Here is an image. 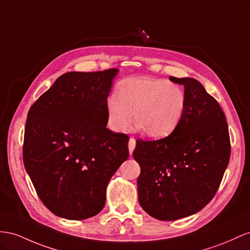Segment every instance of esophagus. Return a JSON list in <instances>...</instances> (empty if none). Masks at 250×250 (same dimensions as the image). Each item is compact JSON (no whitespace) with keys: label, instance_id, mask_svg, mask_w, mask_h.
<instances>
[{"label":"esophagus","instance_id":"1","mask_svg":"<svg viewBox=\"0 0 250 250\" xmlns=\"http://www.w3.org/2000/svg\"><path fill=\"white\" fill-rule=\"evenodd\" d=\"M135 146H136L135 138L131 137V138H130V142H129V152H130V154H132L134 149H135Z\"/></svg>","mask_w":250,"mask_h":250}]
</instances>
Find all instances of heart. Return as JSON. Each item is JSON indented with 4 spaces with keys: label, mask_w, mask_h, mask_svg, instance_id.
Wrapping results in <instances>:
<instances>
[{
    "label": "heart",
    "mask_w": 250,
    "mask_h": 250,
    "mask_svg": "<svg viewBox=\"0 0 250 250\" xmlns=\"http://www.w3.org/2000/svg\"><path fill=\"white\" fill-rule=\"evenodd\" d=\"M108 124L115 131H124L134 121L145 135L167 136L173 131L186 110V95L175 83L151 77L125 80L118 94L106 100Z\"/></svg>",
    "instance_id": "1"
}]
</instances>
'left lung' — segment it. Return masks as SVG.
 I'll return each mask as SVG.
<instances>
[{"mask_svg": "<svg viewBox=\"0 0 250 250\" xmlns=\"http://www.w3.org/2000/svg\"><path fill=\"white\" fill-rule=\"evenodd\" d=\"M170 80L185 86L186 110L175 129L157 140L136 139L140 166L138 201L149 215L174 221L196 213L212 200L229 163L225 114L193 78Z\"/></svg>", "mask_w": 250, "mask_h": 250, "instance_id": "obj_1", "label": "left lung"}]
</instances>
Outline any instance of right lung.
<instances>
[{
	"label": "right lung",
	"instance_id": "obj_1",
	"mask_svg": "<svg viewBox=\"0 0 250 250\" xmlns=\"http://www.w3.org/2000/svg\"><path fill=\"white\" fill-rule=\"evenodd\" d=\"M117 68L63 74L30 106L24 167L45 207L67 220L98 214L108 182L129 157V136L106 129Z\"/></svg>",
	"mask_w": 250,
	"mask_h": 250
}]
</instances>
